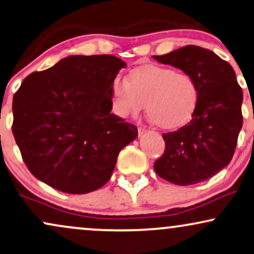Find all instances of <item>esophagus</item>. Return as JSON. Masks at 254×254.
Here are the masks:
<instances>
[{
    "label": "esophagus",
    "mask_w": 254,
    "mask_h": 254,
    "mask_svg": "<svg viewBox=\"0 0 254 254\" xmlns=\"http://www.w3.org/2000/svg\"><path fill=\"white\" fill-rule=\"evenodd\" d=\"M144 132H145V129H143V127H138V134H139V136L144 134Z\"/></svg>",
    "instance_id": "esophagus-1"
}]
</instances>
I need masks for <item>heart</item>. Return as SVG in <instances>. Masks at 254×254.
I'll use <instances>...</instances> for the list:
<instances>
[{
  "label": "heart",
  "mask_w": 254,
  "mask_h": 254,
  "mask_svg": "<svg viewBox=\"0 0 254 254\" xmlns=\"http://www.w3.org/2000/svg\"><path fill=\"white\" fill-rule=\"evenodd\" d=\"M114 110L125 118L145 108L151 121L175 129L190 120L199 97L198 85L188 73L160 65L136 69L130 79L116 77L111 86Z\"/></svg>",
  "instance_id": "obj_1"
}]
</instances>
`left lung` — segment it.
I'll return each mask as SVG.
<instances>
[{"instance_id": "left-lung-1", "label": "left lung", "mask_w": 254, "mask_h": 254, "mask_svg": "<svg viewBox=\"0 0 254 254\" xmlns=\"http://www.w3.org/2000/svg\"><path fill=\"white\" fill-rule=\"evenodd\" d=\"M153 59L193 77L199 90L192 120L163 133L165 151L153 164L155 171L177 185L206 181L231 162L243 127V90L236 72L213 51L197 46Z\"/></svg>"}]
</instances>
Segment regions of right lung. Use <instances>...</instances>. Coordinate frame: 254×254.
<instances>
[{
    "label": "right lung",
    "mask_w": 254,
    "mask_h": 254,
    "mask_svg": "<svg viewBox=\"0 0 254 254\" xmlns=\"http://www.w3.org/2000/svg\"><path fill=\"white\" fill-rule=\"evenodd\" d=\"M127 64L111 55H75L30 73L12 99V133L41 182L65 193L98 190L137 127L111 114L114 79Z\"/></svg>",
    "instance_id": "1"
}]
</instances>
